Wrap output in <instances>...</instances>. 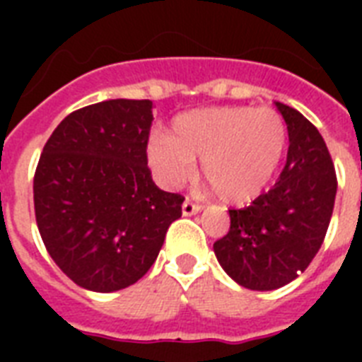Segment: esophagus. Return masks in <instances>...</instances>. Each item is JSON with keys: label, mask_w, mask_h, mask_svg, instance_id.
<instances>
[{"label": "esophagus", "mask_w": 362, "mask_h": 362, "mask_svg": "<svg viewBox=\"0 0 362 362\" xmlns=\"http://www.w3.org/2000/svg\"><path fill=\"white\" fill-rule=\"evenodd\" d=\"M201 212V206L199 204H193L192 201H184L182 203V214L184 216H193V214H199Z\"/></svg>", "instance_id": "esophagus-1"}]
</instances>
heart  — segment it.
<instances>
[{
  "label": "heart",
  "instance_id": "heart-1",
  "mask_svg": "<svg viewBox=\"0 0 362 362\" xmlns=\"http://www.w3.org/2000/svg\"><path fill=\"white\" fill-rule=\"evenodd\" d=\"M287 144V129L272 109L216 107L176 116L173 131L156 133L148 144V165L156 180L178 189L195 173L229 204L257 199L272 180Z\"/></svg>",
  "mask_w": 362,
  "mask_h": 362
}]
</instances>
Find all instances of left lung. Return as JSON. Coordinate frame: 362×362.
<instances>
[{
	"mask_svg": "<svg viewBox=\"0 0 362 362\" xmlns=\"http://www.w3.org/2000/svg\"><path fill=\"white\" fill-rule=\"evenodd\" d=\"M289 135L286 167L269 193L229 210L231 229L214 242L221 269L238 286L272 291L293 281L320 252L337 197V173L320 131L276 101Z\"/></svg>",
	"mask_w": 362,
	"mask_h": 362,
	"instance_id": "left-lung-1",
	"label": "left lung"
}]
</instances>
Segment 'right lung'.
<instances>
[{
    "label": "right lung",
    "mask_w": 362,
    "mask_h": 362,
    "mask_svg": "<svg viewBox=\"0 0 362 362\" xmlns=\"http://www.w3.org/2000/svg\"><path fill=\"white\" fill-rule=\"evenodd\" d=\"M153 105L110 99L71 112L42 148L35 220L50 257L76 286L112 293L158 259L184 197L152 182L146 159Z\"/></svg>",
    "instance_id": "obj_1"
}]
</instances>
